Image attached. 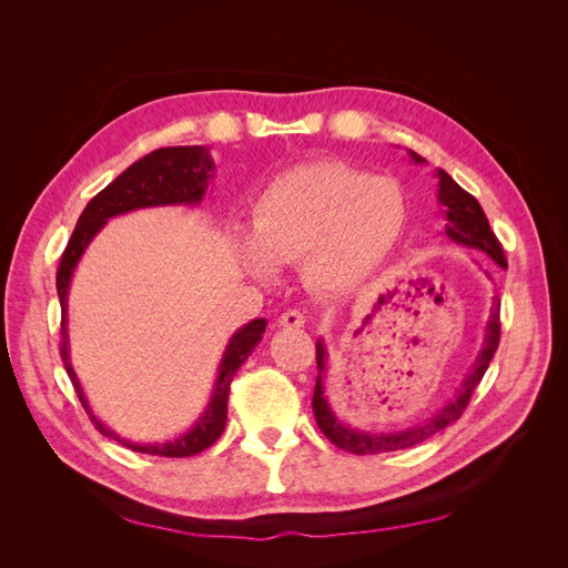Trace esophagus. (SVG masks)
<instances>
[{"label": "esophagus", "instance_id": "esophagus-1", "mask_svg": "<svg viewBox=\"0 0 568 568\" xmlns=\"http://www.w3.org/2000/svg\"><path fill=\"white\" fill-rule=\"evenodd\" d=\"M280 324L286 326V329H298V326L305 324V315L301 311H286L280 317Z\"/></svg>", "mask_w": 568, "mask_h": 568}]
</instances>
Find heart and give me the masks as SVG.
<instances>
[{
    "label": "heart",
    "instance_id": "1",
    "mask_svg": "<svg viewBox=\"0 0 568 568\" xmlns=\"http://www.w3.org/2000/svg\"><path fill=\"white\" fill-rule=\"evenodd\" d=\"M407 199L398 180L338 161L286 170L253 203V236L234 251L257 280H277L280 263L303 261V274L326 294L369 280L398 242Z\"/></svg>",
    "mask_w": 568,
    "mask_h": 568
}]
</instances>
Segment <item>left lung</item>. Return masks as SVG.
<instances>
[{
  "label": "left lung",
  "instance_id": "1",
  "mask_svg": "<svg viewBox=\"0 0 568 568\" xmlns=\"http://www.w3.org/2000/svg\"><path fill=\"white\" fill-rule=\"evenodd\" d=\"M409 159L415 161L417 165H426V161L422 156H417L415 151H407ZM438 178V203H440V215L445 220L443 232L450 242L467 246V248H476L484 251L495 265L507 267L503 246L497 244L495 234L490 232L488 217L480 209V203L464 192V189L445 173V170L436 168ZM497 343H500V301L497 296H493V305H490V315L486 320L484 326V341H480V351L474 359L471 369L464 376V382L457 386L453 398L445 403L440 409H436L432 417H426L419 424H412L407 428H400V432H363V428H353L351 424L343 422L334 407L329 405V395H326L324 388V376H326V359H329V353H326L324 341L317 338V384H315V395H313V412H315V422L320 426V432L329 438L336 448L346 450V453H355V455H376V453H390V450H403V448H412L426 438H432L434 434L443 432L445 426H450L453 422L459 419V415L467 407L474 388L478 386V382L484 379V374L490 365V359L497 351Z\"/></svg>",
  "mask_w": 568,
  "mask_h": 568
}]
</instances>
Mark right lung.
<instances>
[{"label": "right lung", "mask_w": 568, "mask_h": 568, "mask_svg": "<svg viewBox=\"0 0 568 568\" xmlns=\"http://www.w3.org/2000/svg\"><path fill=\"white\" fill-rule=\"evenodd\" d=\"M213 173L215 163L209 146H165L151 151L149 156L132 163L125 173H120L106 189H101V192L88 203V209L82 211L78 220L71 242H68L61 255V265L57 272V291L63 315L61 357L65 372L71 376V382L78 390V398L82 407L88 409V415L99 428V434L118 440L120 445H125V448L134 453L159 457H192L205 448H211L220 438V434L225 432L232 376L246 363L257 343H261L267 320L255 317L230 336L225 353L220 357L211 398L205 403L201 417L189 426L184 434L156 443H134L130 438L118 436L113 428L101 422L92 412L88 395L82 390V384L71 365V341H68V291H71L73 274L78 263L82 261L84 251L94 242V236L109 225V220L144 209H165V205H186V209H196V205H201L205 192H209Z\"/></svg>", "instance_id": "1"}]
</instances>
